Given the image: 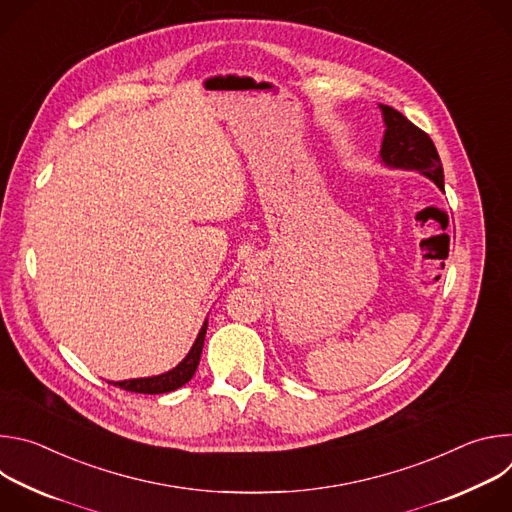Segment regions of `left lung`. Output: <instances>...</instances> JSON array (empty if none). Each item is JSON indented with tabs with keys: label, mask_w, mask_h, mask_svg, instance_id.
<instances>
[{
	"label": "left lung",
	"mask_w": 512,
	"mask_h": 512,
	"mask_svg": "<svg viewBox=\"0 0 512 512\" xmlns=\"http://www.w3.org/2000/svg\"><path fill=\"white\" fill-rule=\"evenodd\" d=\"M381 109L387 125L381 148L383 162L393 168L417 170L444 190V168L431 137L397 109L389 105H381Z\"/></svg>",
	"instance_id": "obj_1"
}]
</instances>
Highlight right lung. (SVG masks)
<instances>
[{
  "mask_svg": "<svg viewBox=\"0 0 512 512\" xmlns=\"http://www.w3.org/2000/svg\"><path fill=\"white\" fill-rule=\"evenodd\" d=\"M206 326L208 324L204 322L194 346L190 348L188 356L178 364L176 369H172L164 375H158V377H150V379H131V381H119V383H111V385L131 391V393H145V395H160V393H170V391L180 389L194 377V373L198 369L202 346H204V336H206Z\"/></svg>",
  "mask_w": 512,
  "mask_h": 512,
  "instance_id": "right-lung-1",
  "label": "right lung"
}]
</instances>
